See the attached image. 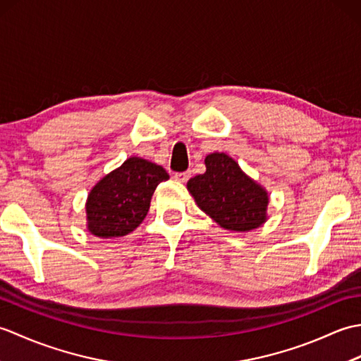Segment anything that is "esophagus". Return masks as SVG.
<instances>
[{
    "label": "esophagus",
    "mask_w": 361,
    "mask_h": 361,
    "mask_svg": "<svg viewBox=\"0 0 361 361\" xmlns=\"http://www.w3.org/2000/svg\"><path fill=\"white\" fill-rule=\"evenodd\" d=\"M173 178L176 181H180V183H186L190 178V173L189 172H178V173L173 175Z\"/></svg>",
    "instance_id": "obj_1"
}]
</instances>
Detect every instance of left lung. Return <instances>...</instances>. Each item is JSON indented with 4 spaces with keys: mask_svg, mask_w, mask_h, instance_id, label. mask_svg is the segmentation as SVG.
Listing matches in <instances>:
<instances>
[{
    "mask_svg": "<svg viewBox=\"0 0 361 361\" xmlns=\"http://www.w3.org/2000/svg\"><path fill=\"white\" fill-rule=\"evenodd\" d=\"M206 172L188 181L198 208L228 231L247 233L268 220L270 195L224 152L204 158Z\"/></svg>",
    "mask_w": 361,
    "mask_h": 361,
    "instance_id": "left-lung-1",
    "label": "left lung"
}]
</instances>
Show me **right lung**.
Segmentation results:
<instances>
[{"instance_id": "obj_1", "label": "right lung", "mask_w": 361, "mask_h": 361, "mask_svg": "<svg viewBox=\"0 0 361 361\" xmlns=\"http://www.w3.org/2000/svg\"><path fill=\"white\" fill-rule=\"evenodd\" d=\"M166 180L169 173L161 166L141 157L127 158L90 190L87 229L99 239L132 233L147 216L157 186Z\"/></svg>"}]
</instances>
